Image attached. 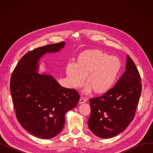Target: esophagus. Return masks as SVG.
<instances>
[{"label":"esophagus","mask_w":153,"mask_h":153,"mask_svg":"<svg viewBox=\"0 0 153 153\" xmlns=\"http://www.w3.org/2000/svg\"><path fill=\"white\" fill-rule=\"evenodd\" d=\"M85 102H86V100L83 97H81V99L79 100V103H85Z\"/></svg>","instance_id":"esophagus-1"}]
</instances>
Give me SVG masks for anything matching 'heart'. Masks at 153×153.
I'll return each instance as SVG.
<instances>
[{
	"mask_svg": "<svg viewBox=\"0 0 153 153\" xmlns=\"http://www.w3.org/2000/svg\"><path fill=\"white\" fill-rule=\"evenodd\" d=\"M121 68L120 60L113 56L99 50H87L80 54L76 63L68 64L66 73L72 89L87 84L84 93L93 90L95 94L105 93L114 85Z\"/></svg>",
	"mask_w": 153,
	"mask_h": 153,
	"instance_id": "obj_1",
	"label": "heart"
}]
</instances>
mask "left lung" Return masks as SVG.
Listing matches in <instances>:
<instances>
[{
  "mask_svg": "<svg viewBox=\"0 0 153 153\" xmlns=\"http://www.w3.org/2000/svg\"><path fill=\"white\" fill-rule=\"evenodd\" d=\"M125 69L113 88L101 97L89 100L88 126L99 138H111L123 132L134 117L142 85L139 72L128 55Z\"/></svg>",
  "mask_w": 153,
  "mask_h": 153,
  "instance_id": "obj_1",
  "label": "left lung"
}]
</instances>
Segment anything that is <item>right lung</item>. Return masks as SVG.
<instances>
[{
    "instance_id": "right-lung-1",
    "label": "right lung",
    "mask_w": 153,
    "mask_h": 153,
    "mask_svg": "<svg viewBox=\"0 0 153 153\" xmlns=\"http://www.w3.org/2000/svg\"><path fill=\"white\" fill-rule=\"evenodd\" d=\"M60 42L38 48L20 59L10 79V92L18 121L31 134L42 139L58 135L66 112L76 107L80 96L75 89L62 87L55 78L38 73L39 61L46 53H58Z\"/></svg>"
}]
</instances>
